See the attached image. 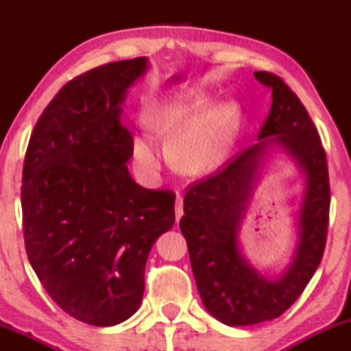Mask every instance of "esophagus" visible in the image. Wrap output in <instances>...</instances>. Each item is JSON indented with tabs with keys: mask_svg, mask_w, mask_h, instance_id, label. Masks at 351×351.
Masks as SVG:
<instances>
[{
	"mask_svg": "<svg viewBox=\"0 0 351 351\" xmlns=\"http://www.w3.org/2000/svg\"><path fill=\"white\" fill-rule=\"evenodd\" d=\"M175 216H176V223H180L181 216H183V198H181V195H176V204H175Z\"/></svg>",
	"mask_w": 351,
	"mask_h": 351,
	"instance_id": "1",
	"label": "esophagus"
}]
</instances>
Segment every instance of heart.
<instances>
[{
	"mask_svg": "<svg viewBox=\"0 0 351 351\" xmlns=\"http://www.w3.org/2000/svg\"><path fill=\"white\" fill-rule=\"evenodd\" d=\"M231 112L221 107L203 117L201 100H167L148 117V125L162 135H175L170 143L171 162L186 175H203L221 163L228 150ZM134 158L143 171L160 165V152L148 136L134 138Z\"/></svg>",
	"mask_w": 351,
	"mask_h": 351,
	"instance_id": "b5f03b06",
	"label": "heart"
}]
</instances>
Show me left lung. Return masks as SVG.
I'll use <instances>...</instances> for the list:
<instances>
[{
	"instance_id": "1",
	"label": "left lung",
	"mask_w": 351,
	"mask_h": 351,
	"mask_svg": "<svg viewBox=\"0 0 351 351\" xmlns=\"http://www.w3.org/2000/svg\"><path fill=\"white\" fill-rule=\"evenodd\" d=\"M254 75L272 92L259 142L219 175L189 189L180 221L203 305L229 327L272 320L299 299L324 256L328 226L327 156L315 125L284 80L264 71ZM280 152L296 163L302 178L296 243L286 267L265 274L243 256L240 231L265 168Z\"/></svg>"
}]
</instances>
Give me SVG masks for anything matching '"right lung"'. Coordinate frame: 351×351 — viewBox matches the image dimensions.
Masks as SVG:
<instances>
[{
  "label": "right lung",
  "instance_id": "obj_1",
  "mask_svg": "<svg viewBox=\"0 0 351 351\" xmlns=\"http://www.w3.org/2000/svg\"><path fill=\"white\" fill-rule=\"evenodd\" d=\"M148 58L79 75L39 117L23 168L24 243L36 276L71 317L97 327L142 304L153 244L175 224V195L135 183L134 138L122 122Z\"/></svg>",
  "mask_w": 351,
  "mask_h": 351
}]
</instances>
